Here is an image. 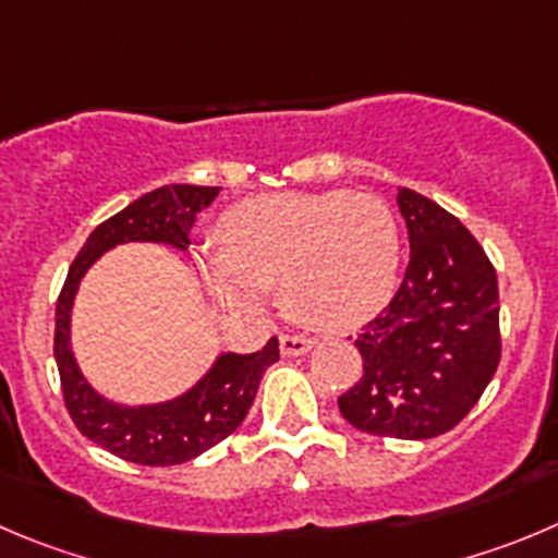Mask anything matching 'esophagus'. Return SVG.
<instances>
[{
    "mask_svg": "<svg viewBox=\"0 0 558 558\" xmlns=\"http://www.w3.org/2000/svg\"><path fill=\"white\" fill-rule=\"evenodd\" d=\"M311 347H314V338L289 336V332H283V336H280V352H283L286 357L305 355V352H308Z\"/></svg>",
    "mask_w": 558,
    "mask_h": 558,
    "instance_id": "1",
    "label": "esophagus"
}]
</instances>
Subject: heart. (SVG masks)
Segmentation results:
<instances>
[{"label": "heart", "instance_id": "obj_1", "mask_svg": "<svg viewBox=\"0 0 558 558\" xmlns=\"http://www.w3.org/2000/svg\"><path fill=\"white\" fill-rule=\"evenodd\" d=\"M220 250L195 267L217 303L258 314L280 286L286 314L322 332L366 325L397 289L399 226L368 192H269L228 208Z\"/></svg>", "mask_w": 558, "mask_h": 558}]
</instances>
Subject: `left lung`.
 <instances>
[{
	"label": "left lung",
	"instance_id": "8db88e82",
	"mask_svg": "<svg viewBox=\"0 0 558 558\" xmlns=\"http://www.w3.org/2000/svg\"><path fill=\"white\" fill-rule=\"evenodd\" d=\"M410 264L388 308L355 347L363 377L338 410L355 429L426 440L454 429L501 361L498 278L473 233L413 190H399Z\"/></svg>",
	"mask_w": 558,
	"mask_h": 558
}]
</instances>
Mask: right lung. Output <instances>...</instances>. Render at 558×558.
<instances>
[{
  "label": "right lung",
  "instance_id": "add662e5",
  "mask_svg": "<svg viewBox=\"0 0 558 558\" xmlns=\"http://www.w3.org/2000/svg\"><path fill=\"white\" fill-rule=\"evenodd\" d=\"M220 186L170 184L129 203L87 236L85 247L68 269L54 311V357L60 368L62 399L76 429L137 465H181L226 440L244 421L264 372L280 357L278 338L253 355L226 352L186 393L159 404H118L90 388L71 350V308L80 280L107 250L126 242H159L186 250L190 228Z\"/></svg>",
  "mask_w": 558,
  "mask_h": 558
}]
</instances>
